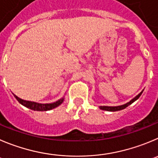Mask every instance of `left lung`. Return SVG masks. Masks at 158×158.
Instances as JSON below:
<instances>
[{
  "label": "left lung",
  "instance_id": "8db88e82",
  "mask_svg": "<svg viewBox=\"0 0 158 158\" xmlns=\"http://www.w3.org/2000/svg\"><path fill=\"white\" fill-rule=\"evenodd\" d=\"M143 91L141 93H139L138 95L136 96L135 97H134L133 99L131 100L129 102L126 103V104H123V105H120V106H116V107H108V106H101L100 107V108L101 109V110H108V111H117V110H122V109H125L126 107H127L128 106L130 105V104H132V103L134 102V101H136L138 98H139V97L141 96V94H142Z\"/></svg>",
  "mask_w": 158,
  "mask_h": 158
}]
</instances>
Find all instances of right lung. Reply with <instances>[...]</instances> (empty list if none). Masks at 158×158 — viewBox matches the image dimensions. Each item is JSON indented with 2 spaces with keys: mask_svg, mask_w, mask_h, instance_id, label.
Masks as SVG:
<instances>
[{
  "mask_svg": "<svg viewBox=\"0 0 158 158\" xmlns=\"http://www.w3.org/2000/svg\"><path fill=\"white\" fill-rule=\"evenodd\" d=\"M17 101H19L21 104H23L25 107H28V108L31 109V110H37V111H43V110H50L51 109H54L55 107H57V106H59L61 104H62V102L64 101V98H61V99L58 100L57 101L54 103H51V104H40V103H36L32 102V101H24L23 99H20L19 97H18L17 96L14 95Z\"/></svg>",
  "mask_w": 158,
  "mask_h": 158,
  "instance_id": "1",
  "label": "right lung"
}]
</instances>
